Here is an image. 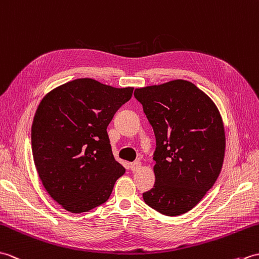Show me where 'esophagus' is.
Returning <instances> with one entry per match:
<instances>
[{
  "label": "esophagus",
  "instance_id": "obj_1",
  "mask_svg": "<svg viewBox=\"0 0 259 259\" xmlns=\"http://www.w3.org/2000/svg\"><path fill=\"white\" fill-rule=\"evenodd\" d=\"M141 167H142V163L139 162V160H136L134 163H131V169L133 171L139 170Z\"/></svg>",
  "mask_w": 259,
  "mask_h": 259
}]
</instances>
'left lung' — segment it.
Returning a JSON list of instances; mask_svg holds the SVG:
<instances>
[{
  "label": "left lung",
  "mask_w": 259,
  "mask_h": 259,
  "mask_svg": "<svg viewBox=\"0 0 259 259\" xmlns=\"http://www.w3.org/2000/svg\"><path fill=\"white\" fill-rule=\"evenodd\" d=\"M134 96L156 137L155 184L143 194L144 202L160 214H185L221 173L226 140L220 111L185 79L136 89Z\"/></svg>",
  "instance_id": "left-lung-1"
}]
</instances>
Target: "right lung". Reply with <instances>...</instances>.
<instances>
[{
    "mask_svg": "<svg viewBox=\"0 0 259 259\" xmlns=\"http://www.w3.org/2000/svg\"><path fill=\"white\" fill-rule=\"evenodd\" d=\"M133 90L77 78L39 103L31 134L34 164L44 188L64 209L78 214L105 203L125 173L106 128Z\"/></svg>",
    "mask_w": 259,
    "mask_h": 259,
    "instance_id": "add662e5",
    "label": "right lung"
}]
</instances>
